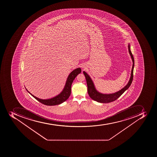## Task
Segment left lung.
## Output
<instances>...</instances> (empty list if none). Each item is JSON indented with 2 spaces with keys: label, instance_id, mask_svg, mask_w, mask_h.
Here are the masks:
<instances>
[{
  "label": "left lung",
  "instance_id": "obj_1",
  "mask_svg": "<svg viewBox=\"0 0 157 157\" xmlns=\"http://www.w3.org/2000/svg\"><path fill=\"white\" fill-rule=\"evenodd\" d=\"M128 49L131 58L132 59V62H133L132 69V72H131V77H130V80L128 81V84L124 87L122 89L117 92L110 94H104L99 93V92L97 91L96 89L95 88L93 82L91 78L89 77V75L86 72L83 71V73L84 74V75H85V78H86V80L88 93L92 99L94 100L95 101L101 102V103H109V102H112V101H114L115 100H117L119 97L121 96V95H122L123 93L126 90H127L130 86V85L132 83V79H133V68H134V65H135V61H134V58H133L132 53L131 51L130 45L129 44L128 45Z\"/></svg>",
  "mask_w": 157,
  "mask_h": 157
}]
</instances>
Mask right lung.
Returning <instances> with one entry per match:
<instances>
[{
  "instance_id": "right-lung-1",
  "label": "right lung",
  "mask_w": 157,
  "mask_h": 157,
  "mask_svg": "<svg viewBox=\"0 0 157 157\" xmlns=\"http://www.w3.org/2000/svg\"><path fill=\"white\" fill-rule=\"evenodd\" d=\"M81 72H82V70L80 68H77L76 69L73 70L67 78V81L63 91L60 93V94L51 99H47V100L39 99L38 98L36 97L31 94L27 89H26V90L30 95H32V96L35 99H36L38 101L44 105H58L59 104H62L64 101H66L68 99V98L69 97L71 93V85L75 77H77L78 75L80 74Z\"/></svg>"
}]
</instances>
